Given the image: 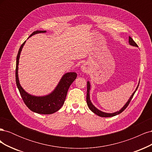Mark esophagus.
<instances>
[{"label":"esophagus","mask_w":152,"mask_h":152,"mask_svg":"<svg viewBox=\"0 0 152 152\" xmlns=\"http://www.w3.org/2000/svg\"><path fill=\"white\" fill-rule=\"evenodd\" d=\"M81 69H82V72L84 73H86L88 72V67H87L86 66V65H85V64H84V65L81 66Z\"/></svg>","instance_id":"esophagus-1"}]
</instances>
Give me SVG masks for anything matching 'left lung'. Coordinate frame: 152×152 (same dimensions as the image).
Instances as JSON below:
<instances>
[{
	"label": "left lung",
	"instance_id": "1",
	"mask_svg": "<svg viewBox=\"0 0 152 152\" xmlns=\"http://www.w3.org/2000/svg\"><path fill=\"white\" fill-rule=\"evenodd\" d=\"M129 44H130L131 45H133V46H136V47L138 46V45H137V44H136V43L134 42V41L133 40V39L131 37H129ZM138 86H139V85H138ZM137 87H137V88H136V91L134 92V93H132V96L130 97L129 99L128 100V102L126 103V104L125 105H124V107L120 110V111L117 112H115V113H107L103 112H102V111H100V110H98L97 108H96L94 107V106L93 104H92V103L91 102L90 98H89L90 84H89V82H87V98H86L87 106H88V107L89 108V109L91 110L92 112H94L95 114L98 115L99 116V117H110L115 116V115H118V114H120L121 113H122V112L124 111V110H125V109L128 107L129 104L130 103L132 98H133V96H134V93H136V90H137Z\"/></svg>",
	"mask_w": 152,
	"mask_h": 152
}]
</instances>
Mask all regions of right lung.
I'll return each instance as SVG.
<instances>
[{"label": "right lung", "mask_w": 152, "mask_h": 152, "mask_svg": "<svg viewBox=\"0 0 152 152\" xmlns=\"http://www.w3.org/2000/svg\"><path fill=\"white\" fill-rule=\"evenodd\" d=\"M45 31H46L45 30L35 31L30 35V37L36 34L45 33ZM25 43V41L21 44L19 50H18L16 58L15 75L16 82L18 90L20 91V93L25 104L32 112L40 114H52L58 111L63 105L69 87L72 84V82L75 80L77 75L75 72L66 73L62 77L56 88L51 94H49L48 96H43V97H36V96L30 95L26 93L20 86L18 75L20 55Z\"/></svg>", "instance_id": "add662e5"}]
</instances>
